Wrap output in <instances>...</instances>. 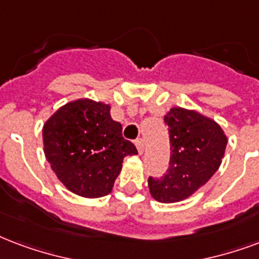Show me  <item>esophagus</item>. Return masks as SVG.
<instances>
[{
  "instance_id": "obj_1",
  "label": "esophagus",
  "mask_w": 259,
  "mask_h": 259,
  "mask_svg": "<svg viewBox=\"0 0 259 259\" xmlns=\"http://www.w3.org/2000/svg\"><path fill=\"white\" fill-rule=\"evenodd\" d=\"M136 147H137L138 149V153H140V155H143L144 151H145V143H144L143 138H138V140H136Z\"/></svg>"
}]
</instances>
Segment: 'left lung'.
<instances>
[{
  "mask_svg": "<svg viewBox=\"0 0 259 259\" xmlns=\"http://www.w3.org/2000/svg\"><path fill=\"white\" fill-rule=\"evenodd\" d=\"M171 156L167 172L149 177L152 197L164 204L190 197L216 172L224 156L227 137L216 122L195 111L174 107L164 116Z\"/></svg>",
  "mask_w": 259,
  "mask_h": 259,
  "instance_id": "left-lung-1",
  "label": "left lung"
}]
</instances>
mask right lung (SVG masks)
Masks as SVG:
<instances>
[{
	"instance_id": "1",
	"label": "right lung",
	"mask_w": 259,
	"mask_h": 259,
	"mask_svg": "<svg viewBox=\"0 0 259 259\" xmlns=\"http://www.w3.org/2000/svg\"><path fill=\"white\" fill-rule=\"evenodd\" d=\"M45 153L51 168L74 194L98 198L112 190L125 156L137 153L112 121L108 104L76 100L43 126Z\"/></svg>"
}]
</instances>
